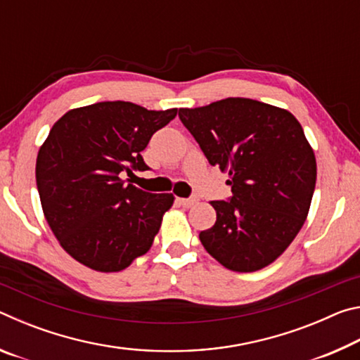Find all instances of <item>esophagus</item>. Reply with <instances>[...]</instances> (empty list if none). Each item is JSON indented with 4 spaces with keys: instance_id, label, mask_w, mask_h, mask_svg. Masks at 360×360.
<instances>
[{
    "instance_id": "34e87169",
    "label": "esophagus",
    "mask_w": 360,
    "mask_h": 360,
    "mask_svg": "<svg viewBox=\"0 0 360 360\" xmlns=\"http://www.w3.org/2000/svg\"><path fill=\"white\" fill-rule=\"evenodd\" d=\"M179 205L184 206V208H191L195 203L198 202V197H191V198H178Z\"/></svg>"
}]
</instances>
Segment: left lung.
Listing matches in <instances>:
<instances>
[{
  "instance_id": "8db88e82",
  "label": "left lung",
  "mask_w": 360,
  "mask_h": 360,
  "mask_svg": "<svg viewBox=\"0 0 360 360\" xmlns=\"http://www.w3.org/2000/svg\"><path fill=\"white\" fill-rule=\"evenodd\" d=\"M212 167L227 172L231 197L211 202L216 224L200 241L219 264L249 273L270 265L300 231L316 186V157L285 109L225 98L179 109Z\"/></svg>"
}]
</instances>
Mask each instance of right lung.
Segmentation results:
<instances>
[{
	"label": "right lung",
	"instance_id": "right-lung-1",
	"mask_svg": "<svg viewBox=\"0 0 360 360\" xmlns=\"http://www.w3.org/2000/svg\"><path fill=\"white\" fill-rule=\"evenodd\" d=\"M176 114L101 101L53 124L36 158V186L49 227L79 264L120 271L150 249L174 197L144 192L124 176L149 169L141 152Z\"/></svg>",
	"mask_w": 360,
	"mask_h": 360
}]
</instances>
